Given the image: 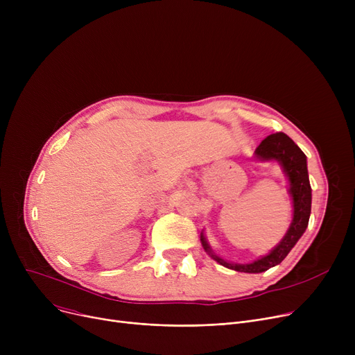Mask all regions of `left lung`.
<instances>
[{
  "mask_svg": "<svg viewBox=\"0 0 355 355\" xmlns=\"http://www.w3.org/2000/svg\"><path fill=\"white\" fill-rule=\"evenodd\" d=\"M256 157L259 159H276L282 164L284 171L289 178V193L293 200V220L286 236L268 256L257 259L253 263L239 265L230 263L226 260L220 259L214 253H211L207 241L201 236V243L209 254L223 266L237 272L246 273H260L265 272L276 265H279L288 256L292 248L296 245V241L301 239L304 232L308 227L309 214H311V185L308 178V168H306V155L301 151L286 134L276 132L265 138L260 145L256 148Z\"/></svg>",
  "mask_w": 355,
  "mask_h": 355,
  "instance_id": "8db88e82",
  "label": "left lung"
}]
</instances>
